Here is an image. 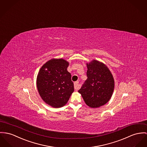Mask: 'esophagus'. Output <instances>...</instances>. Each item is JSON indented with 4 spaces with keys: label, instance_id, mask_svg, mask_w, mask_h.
Wrapping results in <instances>:
<instances>
[{
    "label": "esophagus",
    "instance_id": "1",
    "mask_svg": "<svg viewBox=\"0 0 147 147\" xmlns=\"http://www.w3.org/2000/svg\"><path fill=\"white\" fill-rule=\"evenodd\" d=\"M74 89L76 90H78L80 88L79 87V82L78 81H77V82H74Z\"/></svg>",
    "mask_w": 147,
    "mask_h": 147
}]
</instances>
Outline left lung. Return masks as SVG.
Returning <instances> with one entry per match:
<instances>
[{
  "instance_id": "8db88e82",
  "label": "left lung",
  "mask_w": 147,
  "mask_h": 147,
  "mask_svg": "<svg viewBox=\"0 0 147 147\" xmlns=\"http://www.w3.org/2000/svg\"><path fill=\"white\" fill-rule=\"evenodd\" d=\"M87 79L78 90L86 103L92 108L105 105L110 100L114 88V80L104 64L93 60L87 64Z\"/></svg>"
}]
</instances>
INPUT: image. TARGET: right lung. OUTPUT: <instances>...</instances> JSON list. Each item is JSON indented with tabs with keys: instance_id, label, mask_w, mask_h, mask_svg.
<instances>
[{
	"instance_id": "obj_1",
	"label": "right lung",
	"mask_w": 147,
	"mask_h": 147,
	"mask_svg": "<svg viewBox=\"0 0 147 147\" xmlns=\"http://www.w3.org/2000/svg\"><path fill=\"white\" fill-rule=\"evenodd\" d=\"M69 63L63 59L50 60L40 69L37 87L42 99L49 105L59 108L64 106L74 92Z\"/></svg>"
}]
</instances>
